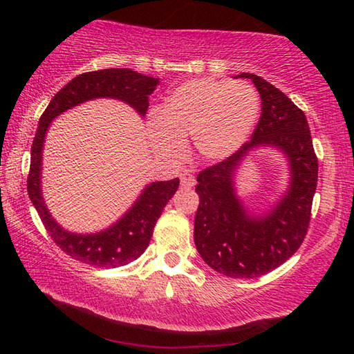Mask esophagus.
<instances>
[{
	"mask_svg": "<svg viewBox=\"0 0 354 354\" xmlns=\"http://www.w3.org/2000/svg\"><path fill=\"white\" fill-rule=\"evenodd\" d=\"M194 184H196V179H194L192 173L184 171L181 175V187H183V189H192V187H194Z\"/></svg>",
	"mask_w": 354,
	"mask_h": 354,
	"instance_id": "esophagus-1",
	"label": "esophagus"
}]
</instances>
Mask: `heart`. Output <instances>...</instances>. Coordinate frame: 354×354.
<instances>
[{
	"instance_id": "b5f03b06",
	"label": "heart",
	"mask_w": 354,
	"mask_h": 354,
	"mask_svg": "<svg viewBox=\"0 0 354 354\" xmlns=\"http://www.w3.org/2000/svg\"><path fill=\"white\" fill-rule=\"evenodd\" d=\"M259 115L260 95L248 82L194 79L165 97L161 111L149 115L146 132L162 156H178L192 137L201 160L222 161L245 145Z\"/></svg>"
}]
</instances>
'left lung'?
Returning <instances> with one entry per match:
<instances>
[{
	"instance_id": "left-lung-1",
	"label": "left lung",
	"mask_w": 354,
	"mask_h": 354,
	"mask_svg": "<svg viewBox=\"0 0 354 354\" xmlns=\"http://www.w3.org/2000/svg\"><path fill=\"white\" fill-rule=\"evenodd\" d=\"M239 77L254 82L261 97V114L250 141L227 160L199 171L194 243L216 272L257 278L281 266L304 242L318 183V158L304 112L260 76L242 73ZM261 144L275 145L288 155L292 181L272 212L251 218L235 198L232 173L248 149Z\"/></svg>"
}]
</instances>
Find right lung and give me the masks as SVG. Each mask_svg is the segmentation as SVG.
Instances as JSON below:
<instances>
[{
    "label": "right lung",
    "mask_w": 354,
    "mask_h": 354,
    "mask_svg": "<svg viewBox=\"0 0 354 354\" xmlns=\"http://www.w3.org/2000/svg\"><path fill=\"white\" fill-rule=\"evenodd\" d=\"M156 85L158 79L142 76L127 68L84 73L55 94L41 115L32 145L27 192L53 242L74 260L95 268H118L137 260L149 246L158 217L176 193L179 179L147 185L131 212L106 231L89 236L71 234L59 227L42 201L41 160L47 127L51 120L61 112L95 97H112V99L123 100L137 109L141 115H145L149 108V95L153 93Z\"/></svg>",
    "instance_id": "1"
}]
</instances>
